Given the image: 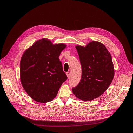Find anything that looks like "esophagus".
<instances>
[{
  "label": "esophagus",
  "instance_id": "obj_1",
  "mask_svg": "<svg viewBox=\"0 0 133 133\" xmlns=\"http://www.w3.org/2000/svg\"><path fill=\"white\" fill-rule=\"evenodd\" d=\"M66 75H67V77H68V78L69 79V78H70V73H69V72H67V73H66Z\"/></svg>",
  "mask_w": 133,
  "mask_h": 133
}]
</instances>
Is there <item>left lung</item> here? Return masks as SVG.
<instances>
[{
    "label": "left lung",
    "instance_id": "1",
    "mask_svg": "<svg viewBox=\"0 0 133 133\" xmlns=\"http://www.w3.org/2000/svg\"><path fill=\"white\" fill-rule=\"evenodd\" d=\"M82 65L80 82L72 91L76 98L90 101L98 98L110 85L114 76L111 56L105 46L91 41L85 46H75Z\"/></svg>",
    "mask_w": 133,
    "mask_h": 133
}]
</instances>
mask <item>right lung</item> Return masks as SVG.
Returning a JSON list of instances; mask_svg holds the SVG:
<instances>
[{"label":"right lung","instance_id":"obj_1","mask_svg":"<svg viewBox=\"0 0 133 133\" xmlns=\"http://www.w3.org/2000/svg\"><path fill=\"white\" fill-rule=\"evenodd\" d=\"M66 46L53 44L49 39L36 41L23 53L20 63V78L26 93L35 101L53 100L67 79L59 57Z\"/></svg>","mask_w":133,"mask_h":133}]
</instances>
